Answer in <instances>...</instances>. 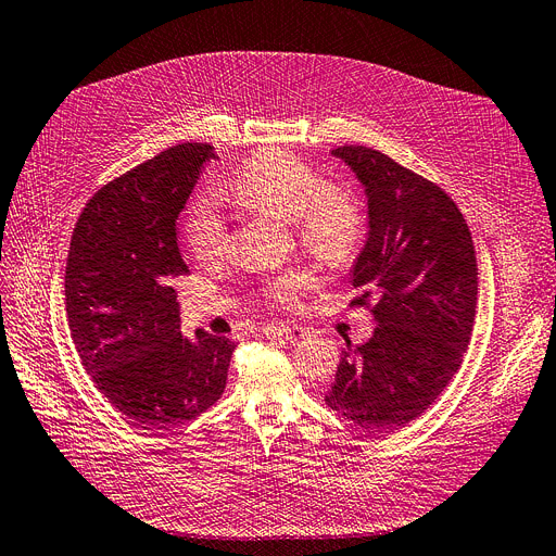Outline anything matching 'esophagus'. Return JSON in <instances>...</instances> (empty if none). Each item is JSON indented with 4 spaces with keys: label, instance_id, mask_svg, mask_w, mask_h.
I'll return each instance as SVG.
<instances>
[{
    "label": "esophagus",
    "instance_id": "1",
    "mask_svg": "<svg viewBox=\"0 0 556 556\" xmlns=\"http://www.w3.org/2000/svg\"><path fill=\"white\" fill-rule=\"evenodd\" d=\"M270 333H275L279 338H286V341H291V343H298V341H302V338L311 336V331L306 327H300V325H279V327L270 329Z\"/></svg>",
    "mask_w": 556,
    "mask_h": 556
}]
</instances>
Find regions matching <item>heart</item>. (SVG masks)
<instances>
[{
	"label": "heart",
	"mask_w": 556,
	"mask_h": 556,
	"mask_svg": "<svg viewBox=\"0 0 556 556\" xmlns=\"http://www.w3.org/2000/svg\"><path fill=\"white\" fill-rule=\"evenodd\" d=\"M227 195L240 206L293 223L300 245L323 261L350 258L364 238V211L352 192L325 186L311 165L281 150L252 156L227 184ZM184 236L200 261H215L225 252L227 229L211 200L202 198L190 206ZM311 286L308 273H288L270 283V295L281 304H295Z\"/></svg>",
	"instance_id": "obj_1"
}]
</instances>
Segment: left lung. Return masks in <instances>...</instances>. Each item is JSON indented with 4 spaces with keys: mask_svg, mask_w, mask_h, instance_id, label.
I'll use <instances>...</instances> for the list:
<instances>
[{
    "mask_svg": "<svg viewBox=\"0 0 556 556\" xmlns=\"http://www.w3.org/2000/svg\"><path fill=\"white\" fill-rule=\"evenodd\" d=\"M364 186L368 236L352 268L375 331L341 354L325 402L366 431L406 427L437 402L470 343L472 236L447 192L364 144L331 150Z\"/></svg>",
    "mask_w": 556,
    "mask_h": 556,
    "instance_id": "left-lung-1",
    "label": "left lung"
}]
</instances>
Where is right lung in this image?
<instances>
[{
  "label": "right lung",
  "instance_id": "obj_1",
  "mask_svg": "<svg viewBox=\"0 0 556 556\" xmlns=\"http://www.w3.org/2000/svg\"><path fill=\"white\" fill-rule=\"evenodd\" d=\"M215 152L184 142L113 179L70 240L65 311L81 366L134 425L170 429L220 400L236 343L181 336L175 277L188 275L177 218Z\"/></svg>",
  "mask_w": 556,
  "mask_h": 556
}]
</instances>
